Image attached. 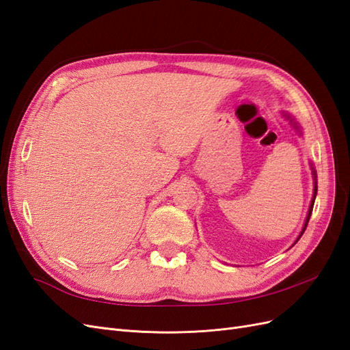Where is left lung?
Wrapping results in <instances>:
<instances>
[{
	"label": "left lung",
	"mask_w": 350,
	"mask_h": 350,
	"mask_svg": "<svg viewBox=\"0 0 350 350\" xmlns=\"http://www.w3.org/2000/svg\"><path fill=\"white\" fill-rule=\"evenodd\" d=\"M284 116H286V118H288V120L291 121V124L293 125V129H295L296 131H298V133H301V126H299L298 124H296L295 118H292V116H291V115H288V113H284ZM311 169H312V178H314V194H312V200H311V204H310V210H308V215H306V219H305V224H304V228H302V230H301V234H299V237H298V238H296V241L293 242V245H295V243H296V242H298V241H299V238L302 237V234H304V232H305L306 226H308V221H310V217H311V213H312V207H314V201H315V197H317V188H319V187H317V172H315V169L312 167V163H311Z\"/></svg>",
	"instance_id": "left-lung-1"
}]
</instances>
